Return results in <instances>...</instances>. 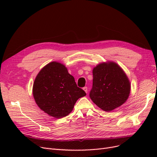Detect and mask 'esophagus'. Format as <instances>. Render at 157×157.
Here are the masks:
<instances>
[{
	"instance_id": "34e87169",
	"label": "esophagus",
	"mask_w": 157,
	"mask_h": 157,
	"mask_svg": "<svg viewBox=\"0 0 157 157\" xmlns=\"http://www.w3.org/2000/svg\"><path fill=\"white\" fill-rule=\"evenodd\" d=\"M83 90H84V91H85V92H86V94L88 93V88H87L86 86H85V87H84V88H83Z\"/></svg>"
}]
</instances>
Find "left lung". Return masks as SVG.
Segmentation results:
<instances>
[{"mask_svg":"<svg viewBox=\"0 0 157 157\" xmlns=\"http://www.w3.org/2000/svg\"><path fill=\"white\" fill-rule=\"evenodd\" d=\"M130 91L129 80L117 64L103 63L94 68L92 88L89 96L103 111H111L122 105Z\"/></svg>","mask_w":157,"mask_h":157,"instance_id":"obj_1","label":"left lung"}]
</instances>
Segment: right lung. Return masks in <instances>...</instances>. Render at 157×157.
Wrapping results in <instances>:
<instances>
[{"label": "right lung", "mask_w": 157, "mask_h": 157, "mask_svg": "<svg viewBox=\"0 0 157 157\" xmlns=\"http://www.w3.org/2000/svg\"><path fill=\"white\" fill-rule=\"evenodd\" d=\"M33 93L38 106L56 118L68 115L78 99L86 95L67 68L58 62H51L41 69L33 84Z\"/></svg>", "instance_id": "right-lung-1"}]
</instances>
